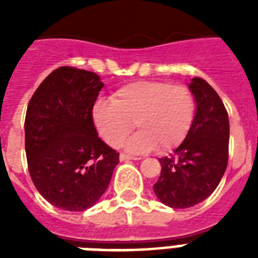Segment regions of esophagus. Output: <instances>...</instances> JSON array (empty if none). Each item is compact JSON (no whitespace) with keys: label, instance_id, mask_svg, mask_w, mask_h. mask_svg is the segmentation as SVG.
<instances>
[{"label":"esophagus","instance_id":"34e87169","mask_svg":"<svg viewBox=\"0 0 258 258\" xmlns=\"http://www.w3.org/2000/svg\"><path fill=\"white\" fill-rule=\"evenodd\" d=\"M119 159H120L121 162H124V161H138V159H141V158L131 157V155H127V154H120V155H119Z\"/></svg>","mask_w":258,"mask_h":258}]
</instances>
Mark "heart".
<instances>
[{
    "mask_svg": "<svg viewBox=\"0 0 258 258\" xmlns=\"http://www.w3.org/2000/svg\"><path fill=\"white\" fill-rule=\"evenodd\" d=\"M92 116L100 137L112 147L124 142L135 123L141 131L125 143L130 153L154 149L167 153L179 146L191 128L196 100L184 86L135 82L117 89L111 103L97 101Z\"/></svg>",
    "mask_w": 258,
    "mask_h": 258,
    "instance_id": "b5f03b06",
    "label": "heart"
}]
</instances>
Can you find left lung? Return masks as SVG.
<instances>
[{
  "instance_id": "obj_1",
  "label": "left lung",
  "mask_w": 258,
  "mask_h": 258,
  "mask_svg": "<svg viewBox=\"0 0 258 258\" xmlns=\"http://www.w3.org/2000/svg\"><path fill=\"white\" fill-rule=\"evenodd\" d=\"M196 100L191 128L172 157L159 158L154 192L162 204L186 209L205 201L222 179L229 155V117L218 93L204 79L188 83Z\"/></svg>"
}]
</instances>
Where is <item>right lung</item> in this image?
I'll return each mask as SVG.
<instances>
[{"label":"right lung","instance_id":"obj_1","mask_svg":"<svg viewBox=\"0 0 258 258\" xmlns=\"http://www.w3.org/2000/svg\"><path fill=\"white\" fill-rule=\"evenodd\" d=\"M104 84L95 72L60 67L38 86L25 117L30 178L49 204L84 212L104 194L119 154L97 137L92 108Z\"/></svg>","mask_w":258,"mask_h":258}]
</instances>
